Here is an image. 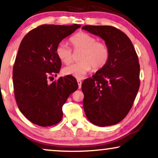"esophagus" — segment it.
Returning a JSON list of instances; mask_svg holds the SVG:
<instances>
[{
	"instance_id": "34e87169",
	"label": "esophagus",
	"mask_w": 158,
	"mask_h": 158,
	"mask_svg": "<svg viewBox=\"0 0 158 158\" xmlns=\"http://www.w3.org/2000/svg\"><path fill=\"white\" fill-rule=\"evenodd\" d=\"M77 84H78V88H81V85H82V81H81V80H77Z\"/></svg>"
}]
</instances>
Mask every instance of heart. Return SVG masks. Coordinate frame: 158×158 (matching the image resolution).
<instances>
[{"instance_id":"b5f03b06","label":"heart","mask_w":158,"mask_h":158,"mask_svg":"<svg viewBox=\"0 0 158 158\" xmlns=\"http://www.w3.org/2000/svg\"><path fill=\"white\" fill-rule=\"evenodd\" d=\"M70 43L75 50H80L81 62L73 64L63 70L65 75L82 79L92 70H100L106 65L110 58V49L107 45L98 43L97 38L86 33H79L70 38ZM56 56L65 65L73 62L72 49L65 43L57 45Z\"/></svg>"}]
</instances>
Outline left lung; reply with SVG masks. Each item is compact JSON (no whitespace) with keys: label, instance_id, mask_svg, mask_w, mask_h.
I'll return each instance as SVG.
<instances>
[{"label":"left lung","instance_id":"8db88e82","mask_svg":"<svg viewBox=\"0 0 158 158\" xmlns=\"http://www.w3.org/2000/svg\"><path fill=\"white\" fill-rule=\"evenodd\" d=\"M83 30L98 35L110 49L103 68L82 84L83 109L93 124L110 126L129 113L140 87V64L130 38L108 26H85Z\"/></svg>","mask_w":158,"mask_h":158}]
</instances>
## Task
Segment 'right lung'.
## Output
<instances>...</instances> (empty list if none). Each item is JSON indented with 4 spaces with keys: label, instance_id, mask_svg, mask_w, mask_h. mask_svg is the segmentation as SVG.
Listing matches in <instances>:
<instances>
[{
    "label": "right lung",
    "instance_id": "1",
    "mask_svg": "<svg viewBox=\"0 0 158 158\" xmlns=\"http://www.w3.org/2000/svg\"><path fill=\"white\" fill-rule=\"evenodd\" d=\"M81 26L42 25L22 40L13 70V83L18 108L34 124L51 126L62 120V107L78 88L73 76L60 77L49 84L48 78L58 73L61 61L56 47Z\"/></svg>",
    "mask_w": 158,
    "mask_h": 158
}]
</instances>
